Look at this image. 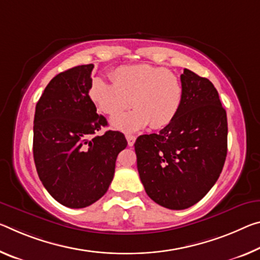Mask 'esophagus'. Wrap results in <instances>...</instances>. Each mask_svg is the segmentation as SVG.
<instances>
[{
    "mask_svg": "<svg viewBox=\"0 0 260 260\" xmlns=\"http://www.w3.org/2000/svg\"><path fill=\"white\" fill-rule=\"evenodd\" d=\"M126 139H127V142H128V146L129 147H133L137 138L133 137V135H126Z\"/></svg>",
    "mask_w": 260,
    "mask_h": 260,
    "instance_id": "esophagus-1",
    "label": "esophagus"
}]
</instances>
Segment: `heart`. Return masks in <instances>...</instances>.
I'll return each instance as SVG.
<instances>
[{"instance_id": "heart-1", "label": "heart", "mask_w": 260, "mask_h": 260, "mask_svg": "<svg viewBox=\"0 0 260 260\" xmlns=\"http://www.w3.org/2000/svg\"><path fill=\"white\" fill-rule=\"evenodd\" d=\"M112 84L93 80L89 94L102 113L114 117L132 105L135 110L115 117L113 128L133 133L150 123L154 129L168 126L183 101L182 82L174 73L150 64L121 66L111 73Z\"/></svg>"}]
</instances>
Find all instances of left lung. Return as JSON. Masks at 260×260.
Listing matches in <instances>:
<instances>
[{"label": "left lung", "instance_id": "8db88e82", "mask_svg": "<svg viewBox=\"0 0 260 260\" xmlns=\"http://www.w3.org/2000/svg\"><path fill=\"white\" fill-rule=\"evenodd\" d=\"M178 113L157 134L135 141L140 179L150 199L185 209L207 194L223 169L228 122L219 93L207 78L188 69L180 75Z\"/></svg>", "mask_w": 260, "mask_h": 260}]
</instances>
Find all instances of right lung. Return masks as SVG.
<instances>
[{
  "mask_svg": "<svg viewBox=\"0 0 260 260\" xmlns=\"http://www.w3.org/2000/svg\"><path fill=\"white\" fill-rule=\"evenodd\" d=\"M93 64L57 74L36 105L34 158L47 192L61 205L84 208L100 200L112 182L118 154L127 147L125 135L106 131L89 96Z\"/></svg>",
  "mask_w": 260,
  "mask_h": 260,
  "instance_id": "right-lung-1",
  "label": "right lung"
}]
</instances>
